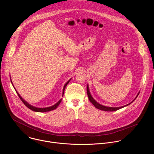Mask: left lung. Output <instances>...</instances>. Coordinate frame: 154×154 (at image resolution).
<instances>
[{"label": "left lung", "instance_id": "1", "mask_svg": "<svg viewBox=\"0 0 154 154\" xmlns=\"http://www.w3.org/2000/svg\"><path fill=\"white\" fill-rule=\"evenodd\" d=\"M86 90H87V94H88V99L90 100V101L94 105V106L97 108V109H100V110H103V111H106V112H114V111H116L118 110V109H119L124 106H126L128 105H130V103H132L136 99L137 97H138V96L139 95V93L137 94V96H136L135 99L133 100V101H131L130 103H129L128 104L126 105H124V106H119V107H109V106H103V105H100V103H99L98 102H97L93 98V97L91 96V94H90V90H89V87H88V85H87V88H86Z\"/></svg>", "mask_w": 154, "mask_h": 154}]
</instances>
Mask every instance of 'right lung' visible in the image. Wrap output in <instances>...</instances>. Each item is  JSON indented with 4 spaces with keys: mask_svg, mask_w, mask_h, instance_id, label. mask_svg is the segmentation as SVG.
<instances>
[{
    "mask_svg": "<svg viewBox=\"0 0 154 154\" xmlns=\"http://www.w3.org/2000/svg\"><path fill=\"white\" fill-rule=\"evenodd\" d=\"M71 79H70V80H69L66 83V84L64 85V87H63V96L64 93L65 88H66V86H67V85L68 84V83L70 82ZM11 82L12 83L11 80ZM13 87H14V86H13ZM14 89H15V88H14ZM15 90H16V89H15ZM16 93H17V95L19 96V98H20V100H22V102H23L24 103V104L26 106H27L29 109H30L31 110L34 111V112H49V111L53 110V109H56V108H57V106L59 105V104L60 103V102H61V99H60V100L57 103H56L55 105H52V106H51L46 107V108H38V107H35V106H32V105H30L29 103H27L25 100H24V99H23V97H22L19 95V94L17 93V91L16 90Z\"/></svg>",
    "mask_w": 154,
    "mask_h": 154,
    "instance_id": "1",
    "label": "right lung"
}]
</instances>
